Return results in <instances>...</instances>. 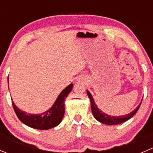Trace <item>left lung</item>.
<instances>
[{
	"mask_svg": "<svg viewBox=\"0 0 153 153\" xmlns=\"http://www.w3.org/2000/svg\"><path fill=\"white\" fill-rule=\"evenodd\" d=\"M87 96H88L89 99L90 100V104H91V111L93 113V117H95V119L96 120H98L99 122L102 123L103 124H106V125H118V124L123 123L126 122L128 120H129L130 118L132 117L134 114L137 113V111H138L139 108H140L141 103L139 104L138 106L135 108L133 111L130 112L129 114H125V115H123V116H111V115H108V114H105L103 111H101L99 108L97 107V105L95 103V101L93 99V96L91 95V93L87 90ZM142 102V101H141Z\"/></svg>",
	"mask_w": 153,
	"mask_h": 153,
	"instance_id": "obj_1",
	"label": "left lung"
}]
</instances>
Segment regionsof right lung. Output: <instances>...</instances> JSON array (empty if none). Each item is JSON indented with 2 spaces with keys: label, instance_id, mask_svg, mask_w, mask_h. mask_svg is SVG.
Wrapping results in <instances>:
<instances>
[{
  "label": "right lung",
  "instance_id": "right-lung-1",
  "mask_svg": "<svg viewBox=\"0 0 153 153\" xmlns=\"http://www.w3.org/2000/svg\"><path fill=\"white\" fill-rule=\"evenodd\" d=\"M9 83V78H8ZM73 84H70L57 96L52 106L45 112L39 114H28L21 111L12 100L14 111L18 118L24 124L30 128L39 130H48L56 127L60 123L65 113L64 100L69 93L72 91Z\"/></svg>",
  "mask_w": 153,
  "mask_h": 153
}]
</instances>
